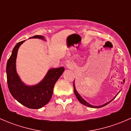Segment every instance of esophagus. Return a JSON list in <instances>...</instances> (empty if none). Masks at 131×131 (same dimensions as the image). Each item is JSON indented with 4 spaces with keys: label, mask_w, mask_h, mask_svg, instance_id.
Wrapping results in <instances>:
<instances>
[{
    "label": "esophagus",
    "mask_w": 131,
    "mask_h": 131,
    "mask_svg": "<svg viewBox=\"0 0 131 131\" xmlns=\"http://www.w3.org/2000/svg\"><path fill=\"white\" fill-rule=\"evenodd\" d=\"M67 67H68V68H73V66H72V63H68L67 64Z\"/></svg>",
    "instance_id": "34e87169"
}]
</instances>
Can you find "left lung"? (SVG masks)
<instances>
[{
    "instance_id": "8db88e82",
    "label": "left lung",
    "mask_w": 131,
    "mask_h": 131,
    "mask_svg": "<svg viewBox=\"0 0 131 131\" xmlns=\"http://www.w3.org/2000/svg\"><path fill=\"white\" fill-rule=\"evenodd\" d=\"M73 89H74V93H75V96H76V97H77V100H79V101H80V102L82 104H83V105H85V106H88V107H91V108H101V107H103V106H106V105H108V103H110L111 101H112V100H113V99H115V97L116 96H116L113 99V100H111L110 101H109V102H108V103H106L104 104V105H101V106H93V105H90V104H89V103H88L87 102V101H85V100H84V99H83L82 97L81 96H80V95L79 94V93H78V92H77V91H76V89H75V84H74V81H73Z\"/></svg>"
}]
</instances>
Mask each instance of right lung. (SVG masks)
Listing matches in <instances>:
<instances>
[{
	"mask_svg": "<svg viewBox=\"0 0 131 131\" xmlns=\"http://www.w3.org/2000/svg\"><path fill=\"white\" fill-rule=\"evenodd\" d=\"M32 38L44 39L42 35H35ZM24 42L25 40L21 41L16 45L7 61L6 67L7 85L11 95L18 102L27 108L39 109L50 101L53 93L54 86L64 72V68L50 69L44 79L37 85L34 86L25 85L16 70V59L18 49Z\"/></svg>",
	"mask_w": 131,
	"mask_h": 131,
	"instance_id": "obj_1",
	"label": "right lung"
}]
</instances>
